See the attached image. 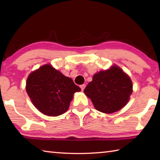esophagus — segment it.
Returning a JSON list of instances; mask_svg holds the SVG:
<instances>
[{
    "mask_svg": "<svg viewBox=\"0 0 160 160\" xmlns=\"http://www.w3.org/2000/svg\"><path fill=\"white\" fill-rule=\"evenodd\" d=\"M85 84H83V85H81L80 87V88H81V90H82V91H83L84 90V89L85 88Z\"/></svg>",
    "mask_w": 160,
    "mask_h": 160,
    "instance_id": "obj_1",
    "label": "esophagus"
}]
</instances>
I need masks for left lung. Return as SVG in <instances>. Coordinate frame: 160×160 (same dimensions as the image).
Returning a JSON list of instances; mask_svg holds the SVG:
<instances>
[{
  "mask_svg": "<svg viewBox=\"0 0 160 160\" xmlns=\"http://www.w3.org/2000/svg\"><path fill=\"white\" fill-rule=\"evenodd\" d=\"M84 92L95 109L105 113L118 112L125 106L132 92L131 78L117 66L94 75Z\"/></svg>",
  "mask_w": 160,
  "mask_h": 160,
  "instance_id": "8db88e82",
  "label": "left lung"
}]
</instances>
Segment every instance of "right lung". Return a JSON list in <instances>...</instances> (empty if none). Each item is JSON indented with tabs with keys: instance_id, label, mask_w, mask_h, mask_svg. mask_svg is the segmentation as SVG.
<instances>
[{
	"instance_id": "1",
	"label": "right lung",
	"mask_w": 160,
	"mask_h": 160,
	"mask_svg": "<svg viewBox=\"0 0 160 160\" xmlns=\"http://www.w3.org/2000/svg\"><path fill=\"white\" fill-rule=\"evenodd\" d=\"M80 90L71 78L50 64L31 72L26 82V91L34 107L50 116H58L67 112L75 92Z\"/></svg>"
}]
</instances>
